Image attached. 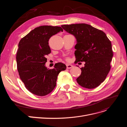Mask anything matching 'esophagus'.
<instances>
[{
    "mask_svg": "<svg viewBox=\"0 0 127 127\" xmlns=\"http://www.w3.org/2000/svg\"><path fill=\"white\" fill-rule=\"evenodd\" d=\"M66 66H67V69H70V68H71L73 67L72 65L70 64H66Z\"/></svg>",
    "mask_w": 127,
    "mask_h": 127,
    "instance_id": "obj_1",
    "label": "esophagus"
}]
</instances>
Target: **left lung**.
Here are the masks:
<instances>
[{"mask_svg":"<svg viewBox=\"0 0 127 127\" xmlns=\"http://www.w3.org/2000/svg\"><path fill=\"white\" fill-rule=\"evenodd\" d=\"M61 27L76 39L75 63L85 62V66L80 68L82 73L76 79L77 82L88 89L98 86L111 69L113 57L111 41L104 32L90 25L82 23Z\"/></svg>","mask_w":127,"mask_h":127,"instance_id":"1","label":"left lung"}]
</instances>
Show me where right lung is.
I'll return each mask as SVG.
<instances>
[{"mask_svg":"<svg viewBox=\"0 0 127 127\" xmlns=\"http://www.w3.org/2000/svg\"><path fill=\"white\" fill-rule=\"evenodd\" d=\"M63 30L60 26H41L20 40L16 55L17 70L26 89L37 96H45L56 85L59 72L66 69L64 64H55L52 69L45 66L46 56L51 52L48 41Z\"/></svg>","mask_w":127,"mask_h":127,"instance_id":"obj_1","label":"right lung"}]
</instances>
